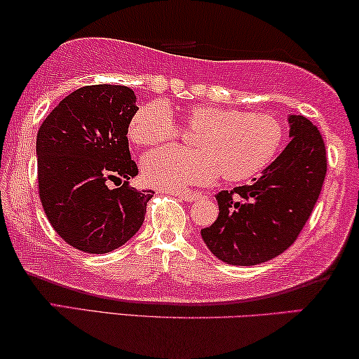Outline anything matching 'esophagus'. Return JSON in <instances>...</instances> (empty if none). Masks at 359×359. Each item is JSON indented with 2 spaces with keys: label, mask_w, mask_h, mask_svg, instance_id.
Returning a JSON list of instances; mask_svg holds the SVG:
<instances>
[{
  "label": "esophagus",
  "mask_w": 359,
  "mask_h": 359,
  "mask_svg": "<svg viewBox=\"0 0 359 359\" xmlns=\"http://www.w3.org/2000/svg\"><path fill=\"white\" fill-rule=\"evenodd\" d=\"M173 196L186 201V203H194V201L204 198V194L201 191H184V193H173Z\"/></svg>",
  "instance_id": "esophagus-1"
}]
</instances>
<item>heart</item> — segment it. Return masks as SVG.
<instances>
[{"instance_id":"obj_1","label":"heart","mask_w":359,"mask_h":359,"mask_svg":"<svg viewBox=\"0 0 359 359\" xmlns=\"http://www.w3.org/2000/svg\"><path fill=\"white\" fill-rule=\"evenodd\" d=\"M180 129L193 135L194 150L163 149L142 160L147 184L180 191L217 178L240 183L262 173L274 160L284 140L281 122L259 112H240L214 104H191L181 109ZM178 126L161 101L140 106L132 116L127 135L140 147L171 144Z\"/></svg>"}]
</instances>
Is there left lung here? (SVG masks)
<instances>
[{"label":"left lung","mask_w":359,"mask_h":359,"mask_svg":"<svg viewBox=\"0 0 359 359\" xmlns=\"http://www.w3.org/2000/svg\"><path fill=\"white\" fill-rule=\"evenodd\" d=\"M291 142L252 184L215 196L219 217L201 230L204 243L233 266L268 262L296 242L322 191L325 144L304 116H289Z\"/></svg>","instance_id":"1"}]
</instances>
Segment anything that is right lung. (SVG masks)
I'll return each mask as SVG.
<instances>
[{"label": "right lung", "instance_id": "add662e5", "mask_svg": "<svg viewBox=\"0 0 359 359\" xmlns=\"http://www.w3.org/2000/svg\"><path fill=\"white\" fill-rule=\"evenodd\" d=\"M135 101L127 86H83L63 97L37 132L43 210L55 232L85 253H109L129 242L154 196L129 186L139 173L127 140ZM111 180L123 186L111 190Z\"/></svg>", "mask_w": 359, "mask_h": 359}]
</instances>
